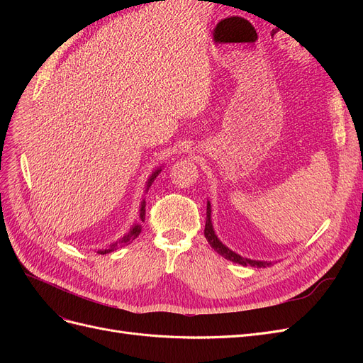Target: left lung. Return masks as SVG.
Here are the masks:
<instances>
[{
    "label": "left lung",
    "mask_w": 363,
    "mask_h": 363,
    "mask_svg": "<svg viewBox=\"0 0 363 363\" xmlns=\"http://www.w3.org/2000/svg\"><path fill=\"white\" fill-rule=\"evenodd\" d=\"M204 236L207 239V242L211 244V247L218 252V255H221L223 257H225L227 260H232L235 263H240V265H251V267H257V268H267L269 267V263L267 262H256V260H250V259H244L242 256L236 255L235 251L228 250L221 240H219L213 232V227H212V221H211V204L207 203V218H206V228H204Z\"/></svg>",
    "instance_id": "obj_1"
}]
</instances>
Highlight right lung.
I'll return each instance as SVG.
<instances>
[{
	"label": "right lung",
	"mask_w": 363,
	"mask_h": 363,
	"mask_svg": "<svg viewBox=\"0 0 363 363\" xmlns=\"http://www.w3.org/2000/svg\"><path fill=\"white\" fill-rule=\"evenodd\" d=\"M157 174H159V171H156L155 174L151 175V179L148 180V188H150V184L152 183V180L156 179V175H157ZM139 215H140V221H144V219H145V201H142V204H140V213H139ZM139 233H140V225H139V224H135L133 227H131V230H130V232H128V235H125L123 239L119 240V244L116 242V244L111 245V247L106 248V250H100V251H98V252H100V255H106V252H111V251L116 250V248H118V245H119V247H123V245H128V244L131 242V240L136 239V238L139 236Z\"/></svg>",
	"instance_id": "right-lung-1"
}]
</instances>
